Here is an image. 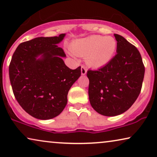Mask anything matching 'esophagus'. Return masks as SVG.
Masks as SVG:
<instances>
[{
  "label": "esophagus",
  "instance_id": "obj_1",
  "mask_svg": "<svg viewBox=\"0 0 157 157\" xmlns=\"http://www.w3.org/2000/svg\"><path fill=\"white\" fill-rule=\"evenodd\" d=\"M87 72V68L85 66H81V74L85 75Z\"/></svg>",
  "mask_w": 157,
  "mask_h": 157
}]
</instances>
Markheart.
<instances>
[{"instance_id":"obj_1","label":"heart","mask_w":157,"mask_h":157,"mask_svg":"<svg viewBox=\"0 0 157 157\" xmlns=\"http://www.w3.org/2000/svg\"><path fill=\"white\" fill-rule=\"evenodd\" d=\"M71 50L79 56H86V63L93 67H101L111 61L117 48L113 37L94 35L74 40Z\"/></svg>"}]
</instances>
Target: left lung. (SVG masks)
I'll list each match as a JSON object with an SVG mask.
<instances>
[{"label":"left lung","mask_w":157,"mask_h":157,"mask_svg":"<svg viewBox=\"0 0 157 157\" xmlns=\"http://www.w3.org/2000/svg\"><path fill=\"white\" fill-rule=\"evenodd\" d=\"M117 53L98 70H88L91 106L100 114L114 117L127 111L140 94L145 68L141 54L123 36L114 34Z\"/></svg>","instance_id":"1"}]
</instances>
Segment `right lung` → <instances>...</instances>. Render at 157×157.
<instances>
[{
  "label": "right lung",
  "instance_id": "obj_1",
  "mask_svg": "<svg viewBox=\"0 0 157 157\" xmlns=\"http://www.w3.org/2000/svg\"><path fill=\"white\" fill-rule=\"evenodd\" d=\"M64 36L21 43L13 54L9 65L13 92L23 110L36 119L59 115L67 104L70 88L81 76V66L72 70L62 59L66 53L57 44Z\"/></svg>",
  "mask_w": 157,
  "mask_h": 157
}]
</instances>
